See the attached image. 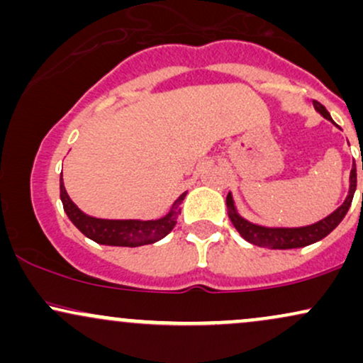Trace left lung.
Segmentation results:
<instances>
[{"mask_svg":"<svg viewBox=\"0 0 363 363\" xmlns=\"http://www.w3.org/2000/svg\"><path fill=\"white\" fill-rule=\"evenodd\" d=\"M315 111L319 112L323 118L331 121V116L326 111V107L318 101H314ZM363 170V164H362ZM357 189V169H355V160H353L352 172H350V191L345 203L341 205L338 210L333 211L331 215H328L326 218L319 220V222L307 225V227H297V228H272V227H261V225L251 223L247 220L242 218L239 213H237L234 206V199H232V194H227V208H228V218L234 223L240 235L244 237L247 242L254 245H259V247H268V249H297V247H306V245H311L318 240L324 239L328 234H331L336 227H338L341 220L347 215L348 208L352 206L353 194H355Z\"/></svg>","mask_w":363,"mask_h":363,"instance_id":"8db88e82","label":"left lung"}]
</instances>
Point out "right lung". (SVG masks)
I'll return each instance as SVG.
<instances>
[{
    "instance_id": "obj_1",
    "label": "right lung",
    "mask_w": 363,
    "mask_h": 363,
    "mask_svg": "<svg viewBox=\"0 0 363 363\" xmlns=\"http://www.w3.org/2000/svg\"><path fill=\"white\" fill-rule=\"evenodd\" d=\"M60 191L66 215L83 235L97 244L121 245V247H138V245L153 244L164 239L176 227L179 215H181V203L186 198V193H182L174 201L169 213L158 220H145V222L143 220H104L85 215L80 208L74 205L66 193L65 184H62V174Z\"/></svg>"
}]
</instances>
